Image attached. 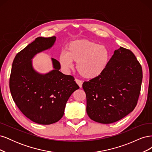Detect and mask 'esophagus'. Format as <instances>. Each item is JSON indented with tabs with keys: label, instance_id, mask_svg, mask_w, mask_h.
Segmentation results:
<instances>
[{
	"label": "esophagus",
	"instance_id": "esophagus-1",
	"mask_svg": "<svg viewBox=\"0 0 152 152\" xmlns=\"http://www.w3.org/2000/svg\"><path fill=\"white\" fill-rule=\"evenodd\" d=\"M75 81L76 83L77 84V85L79 86L80 88H81L82 86V82L81 80H79V79H75Z\"/></svg>",
	"mask_w": 152,
	"mask_h": 152
}]
</instances>
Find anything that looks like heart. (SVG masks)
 <instances>
[{
    "instance_id": "heart-1",
    "label": "heart",
    "mask_w": 152,
    "mask_h": 152,
    "mask_svg": "<svg viewBox=\"0 0 152 152\" xmlns=\"http://www.w3.org/2000/svg\"><path fill=\"white\" fill-rule=\"evenodd\" d=\"M110 59L108 48L89 39L72 41L66 47V53L59 54L58 60L63 70H69L77 62L78 72L87 79H94L102 75Z\"/></svg>"
}]
</instances>
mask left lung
Returning a JSON list of instances; mask_svg holds the SVG:
<instances>
[{
	"instance_id": "obj_1",
	"label": "left lung",
	"mask_w": 152,
	"mask_h": 152,
	"mask_svg": "<svg viewBox=\"0 0 152 152\" xmlns=\"http://www.w3.org/2000/svg\"><path fill=\"white\" fill-rule=\"evenodd\" d=\"M142 79L141 66L132 52L122 47L115 50L103 74L82 84L89 118L111 124L127 115L137 104Z\"/></svg>"
}]
</instances>
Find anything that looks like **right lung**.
I'll list each match as a JSON object with an SVG mask.
<instances>
[{
	"label": "right lung",
	"mask_w": 152,
	"mask_h": 152,
	"mask_svg": "<svg viewBox=\"0 0 152 152\" xmlns=\"http://www.w3.org/2000/svg\"><path fill=\"white\" fill-rule=\"evenodd\" d=\"M56 37H37L18 53L12 65L10 87L14 102L20 111L37 124L49 125L62 118L72 94L79 89L71 75L59 70L60 64L51 58L53 70L36 71L32 63L35 55L51 48Z\"/></svg>",
	"instance_id": "obj_1"
}]
</instances>
